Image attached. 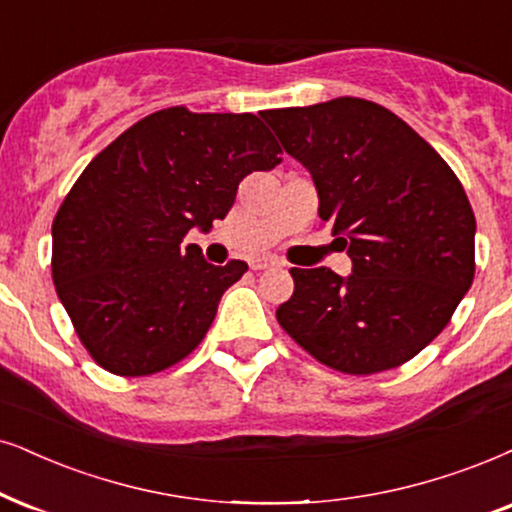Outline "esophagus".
Masks as SVG:
<instances>
[{
  "label": "esophagus",
  "mask_w": 512,
  "mask_h": 512,
  "mask_svg": "<svg viewBox=\"0 0 512 512\" xmlns=\"http://www.w3.org/2000/svg\"><path fill=\"white\" fill-rule=\"evenodd\" d=\"M278 262L276 257H257V260H252L250 262V267L255 269V271H262V269H274V267H278Z\"/></svg>",
  "instance_id": "1"
}]
</instances>
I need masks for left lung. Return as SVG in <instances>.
<instances>
[{"instance_id": "1", "label": "left lung", "mask_w": 512, "mask_h": 512, "mask_svg": "<svg viewBox=\"0 0 512 512\" xmlns=\"http://www.w3.org/2000/svg\"><path fill=\"white\" fill-rule=\"evenodd\" d=\"M312 174L352 274L290 269L276 319L335 371L368 375L428 347L475 276V215L442 155L378 103L340 96L262 113ZM335 238V241H338Z\"/></svg>"}]
</instances>
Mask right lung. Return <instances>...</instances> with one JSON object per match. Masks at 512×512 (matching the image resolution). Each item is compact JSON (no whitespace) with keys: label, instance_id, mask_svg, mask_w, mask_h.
<instances>
[{"label":"right lung","instance_id":"1","mask_svg":"<svg viewBox=\"0 0 512 512\" xmlns=\"http://www.w3.org/2000/svg\"><path fill=\"white\" fill-rule=\"evenodd\" d=\"M252 113L165 108L96 155L51 226V271L82 345L115 375H151L205 338L224 290L248 271L215 267L191 229L208 234L250 172L281 163Z\"/></svg>","mask_w":512,"mask_h":512}]
</instances>
